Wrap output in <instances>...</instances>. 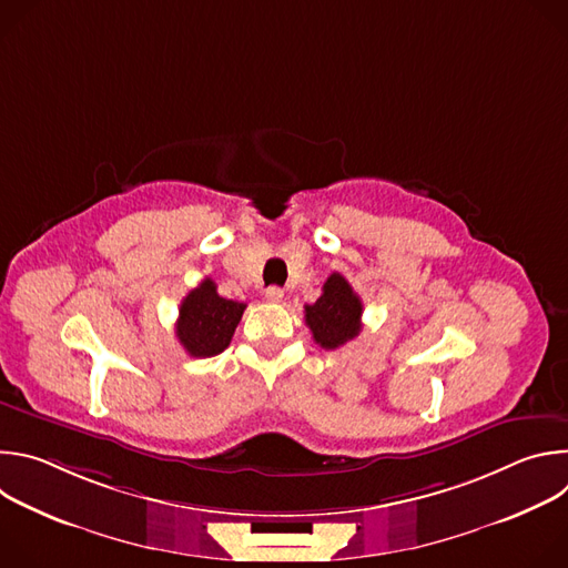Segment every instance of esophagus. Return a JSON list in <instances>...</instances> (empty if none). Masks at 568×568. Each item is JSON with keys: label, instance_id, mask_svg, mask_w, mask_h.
<instances>
[{"label": "esophagus", "instance_id": "obj_1", "mask_svg": "<svg viewBox=\"0 0 568 568\" xmlns=\"http://www.w3.org/2000/svg\"><path fill=\"white\" fill-rule=\"evenodd\" d=\"M265 298H267L270 303H281V301H283V290H281V287H267V290H265Z\"/></svg>", "mask_w": 568, "mask_h": 568}]
</instances>
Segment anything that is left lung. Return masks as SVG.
I'll list each match as a JSON object with an SVG mask.
<instances>
[{
	"mask_svg": "<svg viewBox=\"0 0 568 568\" xmlns=\"http://www.w3.org/2000/svg\"><path fill=\"white\" fill-rule=\"evenodd\" d=\"M362 298L342 274H331L323 294L305 305V326L312 339L326 351H335L355 339L362 331Z\"/></svg>",
	"mask_w": 568,
	"mask_h": 568,
	"instance_id": "obj_1",
	"label": "left lung"
}]
</instances>
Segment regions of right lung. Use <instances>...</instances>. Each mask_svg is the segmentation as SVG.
Instances as JSON below:
<instances>
[{"label": "right lung", "mask_w": 568, "mask_h": 568, "mask_svg": "<svg viewBox=\"0 0 568 568\" xmlns=\"http://www.w3.org/2000/svg\"><path fill=\"white\" fill-rule=\"evenodd\" d=\"M245 307L247 303L220 296L215 283L204 278L184 296L175 335L191 357L220 355L231 344Z\"/></svg>", "instance_id": "right-lung-1"}]
</instances>
